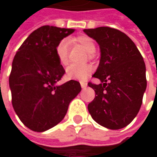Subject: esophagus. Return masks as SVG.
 <instances>
[{
    "label": "esophagus",
    "instance_id": "1",
    "mask_svg": "<svg viewBox=\"0 0 157 157\" xmlns=\"http://www.w3.org/2000/svg\"><path fill=\"white\" fill-rule=\"evenodd\" d=\"M80 86H81V87L83 89H85V88H86V86H87V84L86 82H80Z\"/></svg>",
    "mask_w": 157,
    "mask_h": 157
}]
</instances>
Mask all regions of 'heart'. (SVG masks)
I'll return each mask as SVG.
<instances>
[{"label": "heart", "mask_w": 157, "mask_h": 157, "mask_svg": "<svg viewBox=\"0 0 157 157\" xmlns=\"http://www.w3.org/2000/svg\"><path fill=\"white\" fill-rule=\"evenodd\" d=\"M71 41L80 44L89 54H94L96 51V46L94 40L87 36H78L73 37L72 39H71ZM69 45V40L63 39L58 43L56 48V55L59 63L62 65H66L69 62V58H68ZM92 72H93V67L89 64L86 65L71 64L66 69L67 77L71 79H76V80H85Z\"/></svg>", "instance_id": "obj_1"}]
</instances>
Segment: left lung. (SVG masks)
Returning <instances> with one entry per match:
<instances>
[{"instance_id":"1","label":"left lung","mask_w":157,"mask_h":157,"mask_svg":"<svg viewBox=\"0 0 157 157\" xmlns=\"http://www.w3.org/2000/svg\"><path fill=\"white\" fill-rule=\"evenodd\" d=\"M100 49L99 66L94 74L100 85L88 111L98 124L109 129L123 128L136 118L147 87L146 66L135 43L123 32L109 27L84 29Z\"/></svg>"}]
</instances>
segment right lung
Returning <instances> with one entry per match:
<instances>
[{"label":"right lung","mask_w":157,"mask_h":157,"mask_svg":"<svg viewBox=\"0 0 157 157\" xmlns=\"http://www.w3.org/2000/svg\"><path fill=\"white\" fill-rule=\"evenodd\" d=\"M73 29L44 25L30 34L16 52L9 76L12 105L21 121L35 132L63 120L70 102L81 91L79 82H58L65 71L56 55L58 43Z\"/></svg>","instance_id":"obj_1"}]
</instances>
